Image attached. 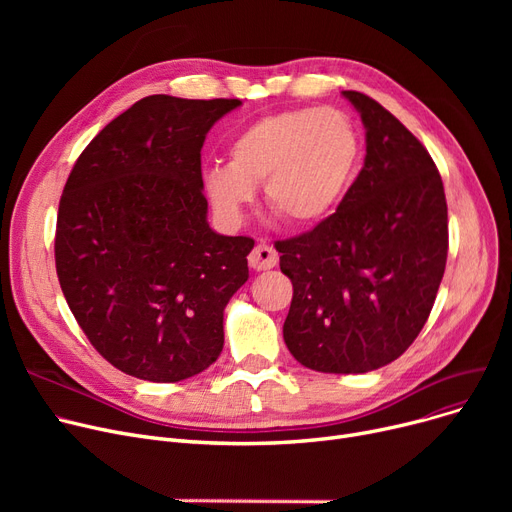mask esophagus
<instances>
[{
	"label": "esophagus",
	"mask_w": 512,
	"mask_h": 512,
	"mask_svg": "<svg viewBox=\"0 0 512 512\" xmlns=\"http://www.w3.org/2000/svg\"><path fill=\"white\" fill-rule=\"evenodd\" d=\"M276 263H278V253L272 245H267V242H259L249 255V265L257 272L272 270V267H276Z\"/></svg>",
	"instance_id": "34e87169"
}]
</instances>
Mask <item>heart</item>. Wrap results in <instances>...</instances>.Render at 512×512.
I'll return each mask as SVG.
<instances>
[{"instance_id": "obj_1", "label": "heart", "mask_w": 512, "mask_h": 512, "mask_svg": "<svg viewBox=\"0 0 512 512\" xmlns=\"http://www.w3.org/2000/svg\"><path fill=\"white\" fill-rule=\"evenodd\" d=\"M230 164L203 172L205 193L226 222H240L263 184L265 205L294 228H309L338 209L351 188L363 141L351 116L334 107H301L259 118L228 147Z\"/></svg>"}]
</instances>
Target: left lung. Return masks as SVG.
I'll return each mask as SVG.
<instances>
[{
	"label": "left lung",
	"mask_w": 512,
	"mask_h": 512,
	"mask_svg": "<svg viewBox=\"0 0 512 512\" xmlns=\"http://www.w3.org/2000/svg\"><path fill=\"white\" fill-rule=\"evenodd\" d=\"M365 126V164L336 213L278 240L292 280L284 342L321 373L398 359L434 307L448 255V207L432 155L386 107L342 91Z\"/></svg>",
	"instance_id": "1"
}]
</instances>
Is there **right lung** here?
I'll list each match as a JSON object with an SVG mask.
<instances>
[{
  "instance_id": "right-lung-1",
  "label": "right lung",
  "mask_w": 512,
  "mask_h": 512,
  "mask_svg": "<svg viewBox=\"0 0 512 512\" xmlns=\"http://www.w3.org/2000/svg\"><path fill=\"white\" fill-rule=\"evenodd\" d=\"M240 99L149 95L80 153L58 209L56 270L95 351L132 378L170 384L224 348V309L255 240L207 224L201 147Z\"/></svg>"
}]
</instances>
